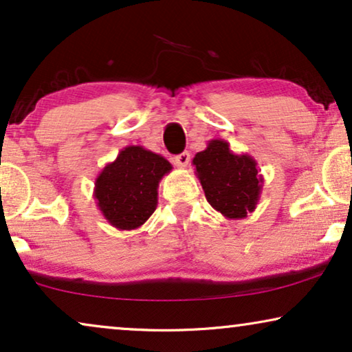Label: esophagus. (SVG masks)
<instances>
[{"mask_svg": "<svg viewBox=\"0 0 352 352\" xmlns=\"http://www.w3.org/2000/svg\"><path fill=\"white\" fill-rule=\"evenodd\" d=\"M173 162H175V165L177 168H186L190 162L189 152H182V153H179V155H175V157H173Z\"/></svg>", "mask_w": 352, "mask_h": 352, "instance_id": "1", "label": "esophagus"}]
</instances>
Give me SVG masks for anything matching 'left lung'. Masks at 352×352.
Masks as SVG:
<instances>
[{
  "label": "left lung",
  "instance_id": "8db88e82",
  "mask_svg": "<svg viewBox=\"0 0 352 352\" xmlns=\"http://www.w3.org/2000/svg\"><path fill=\"white\" fill-rule=\"evenodd\" d=\"M192 165L208 204L228 219H243L256 208L263 190V175L248 153H234L229 142L211 139L197 152Z\"/></svg>",
  "mask_w": 352,
  "mask_h": 352
}]
</instances>
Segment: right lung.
I'll return each mask as SVG.
<instances>
[{"instance_id": "add662e5", "label": "right lung", "mask_w": 352, "mask_h": 352, "mask_svg": "<svg viewBox=\"0 0 352 352\" xmlns=\"http://www.w3.org/2000/svg\"><path fill=\"white\" fill-rule=\"evenodd\" d=\"M173 170L165 157L128 146L107 163L94 182V199L107 223L120 230L141 228L158 204V184Z\"/></svg>"}]
</instances>
